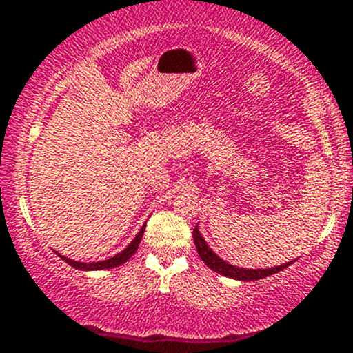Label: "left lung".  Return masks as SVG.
<instances>
[{
    "mask_svg": "<svg viewBox=\"0 0 353 353\" xmlns=\"http://www.w3.org/2000/svg\"><path fill=\"white\" fill-rule=\"evenodd\" d=\"M193 237H194V245H196V251H198L199 258L203 259V263H205L208 268H212L213 272L220 273V275H223V276H229V279H234V280H245V282H252V280L266 279V276L273 275V273L282 272L283 268H287V266H290L292 263L295 261V259H294V261L283 263V265L275 266V268H265V270H263V268H258V270L237 268V266L229 265L227 261H223L220 256H216L215 252L212 251V248H208L206 241L203 239L201 234H199L198 225L194 227Z\"/></svg>",
    "mask_w": 353,
    "mask_h": 353,
    "instance_id": "left-lung-1",
    "label": "left lung"
}]
</instances>
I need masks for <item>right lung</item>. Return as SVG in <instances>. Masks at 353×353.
I'll list each match as a JSON object with an SVG mask.
<instances>
[{
	"label": "right lung",
	"mask_w": 353,
	"mask_h": 353,
	"mask_svg": "<svg viewBox=\"0 0 353 353\" xmlns=\"http://www.w3.org/2000/svg\"><path fill=\"white\" fill-rule=\"evenodd\" d=\"M145 225H147V223H145ZM145 225L141 227L140 232L137 234V237H134V239L131 241V244L128 245L126 249H123V251H121V252H117V254L112 256V258L104 259V261L81 263V261H74V259L66 258V256H61V254H58V256L63 259V261H66L68 265L73 266V268H77V270H109V268H116V266H119V265H123V263H126L128 259H130L131 256H133L134 252H137L138 245H140V243H141V237H143Z\"/></svg>",
	"instance_id": "1"
}]
</instances>
